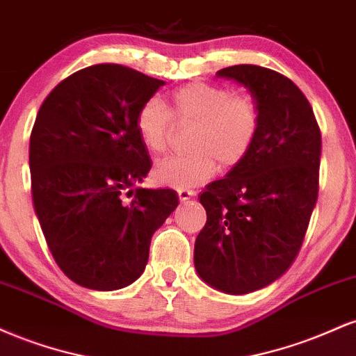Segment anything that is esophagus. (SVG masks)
Listing matches in <instances>:
<instances>
[{"label":"esophagus","mask_w":356,"mask_h":356,"mask_svg":"<svg viewBox=\"0 0 356 356\" xmlns=\"http://www.w3.org/2000/svg\"><path fill=\"white\" fill-rule=\"evenodd\" d=\"M177 194H179V199H181V202H186V201H189L191 197H194L195 192L191 189H179Z\"/></svg>","instance_id":"1"}]
</instances>
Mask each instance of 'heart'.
Listing matches in <instances>:
<instances>
[{
  "mask_svg": "<svg viewBox=\"0 0 356 356\" xmlns=\"http://www.w3.org/2000/svg\"><path fill=\"white\" fill-rule=\"evenodd\" d=\"M169 108L162 100L147 99L137 110L136 129L152 152L169 145L177 124H194L189 134L191 152L169 155L154 167V179L172 189L201 186L220 169L239 165L254 145L259 130V105L249 93H234L226 85L192 81L177 88Z\"/></svg>",
  "mask_w": 356,
  "mask_h": 356,
  "instance_id": "heart-1",
  "label": "heart"
}]
</instances>
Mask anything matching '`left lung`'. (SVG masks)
Wrapping results in <instances>:
<instances>
[{"instance_id": "8db88e82", "label": "left lung", "mask_w": 356, "mask_h": 356, "mask_svg": "<svg viewBox=\"0 0 356 356\" xmlns=\"http://www.w3.org/2000/svg\"><path fill=\"white\" fill-rule=\"evenodd\" d=\"M216 76L248 88L261 120L248 157L199 197L207 220L194 266L212 288L248 295L283 276L303 244L318 199L321 134L303 92L281 73L234 65Z\"/></svg>"}]
</instances>
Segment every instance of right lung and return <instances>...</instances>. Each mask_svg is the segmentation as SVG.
Masks as SVG:
<instances>
[{
  "label": "right lung",
  "mask_w": 356,
  "mask_h": 356,
  "mask_svg": "<svg viewBox=\"0 0 356 356\" xmlns=\"http://www.w3.org/2000/svg\"><path fill=\"white\" fill-rule=\"evenodd\" d=\"M165 81L117 63L79 70L51 90L30 137L35 214L56 264L97 291L140 277L152 234L177 207L172 189L137 184L152 161L137 110Z\"/></svg>",
  "instance_id": "right-lung-1"
}]
</instances>
